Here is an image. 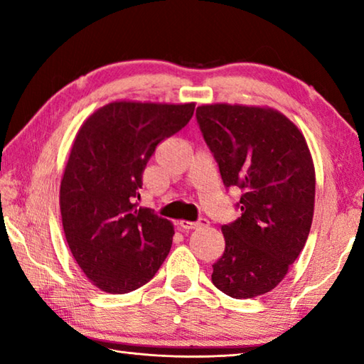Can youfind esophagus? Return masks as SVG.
Wrapping results in <instances>:
<instances>
[{
    "mask_svg": "<svg viewBox=\"0 0 364 364\" xmlns=\"http://www.w3.org/2000/svg\"><path fill=\"white\" fill-rule=\"evenodd\" d=\"M180 228H183V230H186V231H189V230H197V228H202V226H207L208 225V220H205V218H200V220H197V221H186V220H183V221H180Z\"/></svg>",
    "mask_w": 364,
    "mask_h": 364,
    "instance_id": "obj_1",
    "label": "esophagus"
}]
</instances>
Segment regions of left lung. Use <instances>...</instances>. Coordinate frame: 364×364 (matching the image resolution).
Here are the masks:
<instances>
[{
  "instance_id": "1",
  "label": "left lung",
  "mask_w": 364,
  "mask_h": 364,
  "mask_svg": "<svg viewBox=\"0 0 364 364\" xmlns=\"http://www.w3.org/2000/svg\"><path fill=\"white\" fill-rule=\"evenodd\" d=\"M225 186L241 189V217L221 226L225 252L212 282L232 299L274 289L304 249L315 208V167L299 128L267 107L196 110Z\"/></svg>"
}]
</instances>
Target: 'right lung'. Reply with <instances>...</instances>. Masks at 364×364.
<instances>
[{"label": "right lung", "instance_id": "obj_1", "mask_svg": "<svg viewBox=\"0 0 364 364\" xmlns=\"http://www.w3.org/2000/svg\"><path fill=\"white\" fill-rule=\"evenodd\" d=\"M196 104L110 102L86 120L60 181L67 244L96 287L128 294L167 258L173 226L138 208L143 171L160 141L188 125Z\"/></svg>", "mask_w": 364, "mask_h": 364}]
</instances>
